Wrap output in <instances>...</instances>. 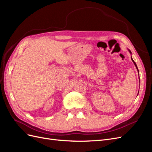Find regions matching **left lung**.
<instances>
[{
  "mask_svg": "<svg viewBox=\"0 0 152 152\" xmlns=\"http://www.w3.org/2000/svg\"><path fill=\"white\" fill-rule=\"evenodd\" d=\"M127 50H128V51L129 52V53L132 55V53H131V50H129V49H127ZM131 59H132V62L133 63H134V65H135V66H136V69H137V72H138V73H139V70H138V68H137V65H136V63L134 61V60H133V59H132V56H131ZM138 93H139V91H138ZM137 95H138V94H137Z\"/></svg>",
  "mask_w": 152,
  "mask_h": 152,
  "instance_id": "left-lung-1",
  "label": "left lung"
}]
</instances>
